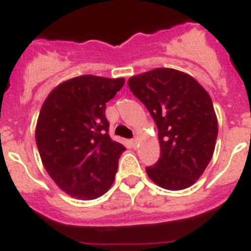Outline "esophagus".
<instances>
[{
	"label": "esophagus",
	"mask_w": 251,
	"mask_h": 251,
	"mask_svg": "<svg viewBox=\"0 0 251 251\" xmlns=\"http://www.w3.org/2000/svg\"><path fill=\"white\" fill-rule=\"evenodd\" d=\"M137 142H139V137H135V139L131 140V144H132V146H136Z\"/></svg>",
	"instance_id": "obj_1"
}]
</instances>
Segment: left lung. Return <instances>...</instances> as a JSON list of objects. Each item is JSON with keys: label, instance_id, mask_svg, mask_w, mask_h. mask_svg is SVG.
Wrapping results in <instances>:
<instances>
[{"label": "left lung", "instance_id": "left-lung-1", "mask_svg": "<svg viewBox=\"0 0 251 251\" xmlns=\"http://www.w3.org/2000/svg\"><path fill=\"white\" fill-rule=\"evenodd\" d=\"M127 83L159 128L160 159L146 168L148 176L166 190L190 187L215 150L218 117L210 95L193 76L166 67L132 76Z\"/></svg>", "mask_w": 251, "mask_h": 251}]
</instances>
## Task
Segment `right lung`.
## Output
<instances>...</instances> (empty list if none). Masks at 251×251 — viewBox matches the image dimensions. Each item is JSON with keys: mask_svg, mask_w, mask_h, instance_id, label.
<instances>
[{"mask_svg": "<svg viewBox=\"0 0 251 251\" xmlns=\"http://www.w3.org/2000/svg\"><path fill=\"white\" fill-rule=\"evenodd\" d=\"M125 78L83 75L61 82L44 101L36 124L42 164L71 198L94 200L114 184L123 144L109 136L106 102Z\"/></svg>", "mask_w": 251, "mask_h": 251, "instance_id": "add662e5", "label": "right lung"}]
</instances>
